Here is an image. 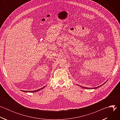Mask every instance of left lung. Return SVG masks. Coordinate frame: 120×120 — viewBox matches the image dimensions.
Here are the masks:
<instances>
[{
    "label": "left lung",
    "instance_id": "8db88e82",
    "mask_svg": "<svg viewBox=\"0 0 120 120\" xmlns=\"http://www.w3.org/2000/svg\"><path fill=\"white\" fill-rule=\"evenodd\" d=\"M107 81H106L105 83H104L103 84H102L101 85H100V86H98V87H94V88H88V87H84V86H80V87H82V88H85V89H97V88H99L100 87H101V86H102V85H104V84H105L106 82H107Z\"/></svg>",
    "mask_w": 120,
    "mask_h": 120
}]
</instances>
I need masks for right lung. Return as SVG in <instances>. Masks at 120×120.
Instances as JSON below:
<instances>
[{
  "instance_id": "1",
  "label": "right lung",
  "mask_w": 120,
  "mask_h": 120,
  "mask_svg": "<svg viewBox=\"0 0 120 120\" xmlns=\"http://www.w3.org/2000/svg\"><path fill=\"white\" fill-rule=\"evenodd\" d=\"M45 86H46V85H45V86H44L43 87H42V88H40V89H38V90H35V91H23V90H22V91L23 92H26V93H35V92H38V91H40L41 90L44 89Z\"/></svg>"
}]
</instances>
